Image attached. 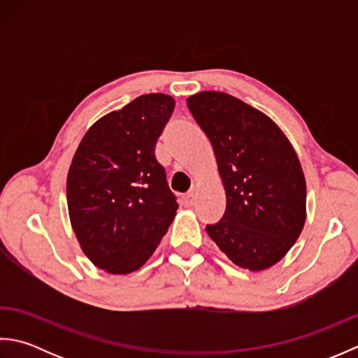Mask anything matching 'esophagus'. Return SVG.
Wrapping results in <instances>:
<instances>
[{
    "mask_svg": "<svg viewBox=\"0 0 358 358\" xmlns=\"http://www.w3.org/2000/svg\"><path fill=\"white\" fill-rule=\"evenodd\" d=\"M194 203H195V195L192 192L183 195V204H185V206L191 208V206H194Z\"/></svg>",
    "mask_w": 358,
    "mask_h": 358,
    "instance_id": "34e87169",
    "label": "esophagus"
}]
</instances>
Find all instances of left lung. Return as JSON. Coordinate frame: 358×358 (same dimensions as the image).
I'll use <instances>...</instances> for the list:
<instances>
[{
    "mask_svg": "<svg viewBox=\"0 0 358 358\" xmlns=\"http://www.w3.org/2000/svg\"><path fill=\"white\" fill-rule=\"evenodd\" d=\"M214 148L226 210L206 232L232 263L264 271L278 263L306 222V181L283 131L252 106L217 90L187 98Z\"/></svg>",
    "mask_w": 358,
    "mask_h": 358,
    "instance_id": "8db88e82",
    "label": "left lung"
}]
</instances>
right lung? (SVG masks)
Returning a JSON list of instances; mask_svg holds the SVG:
<instances>
[{
    "label": "right lung",
    "instance_id": "right-lung-1",
    "mask_svg": "<svg viewBox=\"0 0 358 358\" xmlns=\"http://www.w3.org/2000/svg\"><path fill=\"white\" fill-rule=\"evenodd\" d=\"M175 108L166 94H146L89 127L67 173V208L83 252L115 275L155 252L178 203L157 162L155 144Z\"/></svg>",
    "mask_w": 358,
    "mask_h": 358
}]
</instances>
